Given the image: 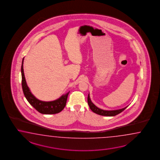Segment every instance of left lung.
Returning <instances> with one entry per match:
<instances>
[{"label": "left lung", "mask_w": 160, "mask_h": 160, "mask_svg": "<svg viewBox=\"0 0 160 160\" xmlns=\"http://www.w3.org/2000/svg\"><path fill=\"white\" fill-rule=\"evenodd\" d=\"M87 102H88V105L90 107V108L91 109V111L99 115L107 116V117H113V116H115V115H117L118 114L122 112V111H123L126 108L128 107H126L125 108L120 109H118V110H113V111H105V110L99 109L98 107H97L95 105L91 102L89 94L88 95Z\"/></svg>", "instance_id": "1"}]
</instances>
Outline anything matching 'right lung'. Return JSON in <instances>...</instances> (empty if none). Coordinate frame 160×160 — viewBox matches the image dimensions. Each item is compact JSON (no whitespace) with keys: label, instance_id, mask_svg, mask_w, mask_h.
<instances>
[{"label":"right lung","instance_id":"add662e5","mask_svg":"<svg viewBox=\"0 0 160 160\" xmlns=\"http://www.w3.org/2000/svg\"><path fill=\"white\" fill-rule=\"evenodd\" d=\"M23 61H24V58L22 59V69H21L22 88L27 100L37 111H38L41 113L55 114L61 112L66 106L69 92L66 93L65 95H62L59 99L53 101L45 102V101H40L39 99L36 98L32 94L28 87L27 85L26 78L24 73V70H23Z\"/></svg>","mask_w":160,"mask_h":160}]
</instances>
